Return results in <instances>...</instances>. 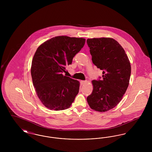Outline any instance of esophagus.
<instances>
[{"mask_svg":"<svg viewBox=\"0 0 152 152\" xmlns=\"http://www.w3.org/2000/svg\"><path fill=\"white\" fill-rule=\"evenodd\" d=\"M80 83H81V84L82 85H83V84H86L87 83V81H83V80H81V81H80Z\"/></svg>","mask_w":152,"mask_h":152,"instance_id":"obj_1","label":"esophagus"}]
</instances>
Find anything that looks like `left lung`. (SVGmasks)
I'll return each instance as SVG.
<instances>
[{
    "label": "left lung",
    "mask_w": 152,
    "mask_h": 152,
    "mask_svg": "<svg viewBox=\"0 0 152 152\" xmlns=\"http://www.w3.org/2000/svg\"><path fill=\"white\" fill-rule=\"evenodd\" d=\"M93 63L102 70V80H93V91L87 97L90 108L104 112L121 101L129 84L131 65L125 51L110 37L88 39Z\"/></svg>",
    "instance_id": "left-lung-1"
}]
</instances>
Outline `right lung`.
<instances>
[{
	"instance_id": "1",
	"label": "right lung",
	"mask_w": 152,
	"mask_h": 152,
	"mask_svg": "<svg viewBox=\"0 0 152 152\" xmlns=\"http://www.w3.org/2000/svg\"><path fill=\"white\" fill-rule=\"evenodd\" d=\"M85 43L84 38L56 36L36 50L32 61L31 76L36 94L46 108L64 110L75 100L79 91V81L62 73Z\"/></svg>"
}]
</instances>
